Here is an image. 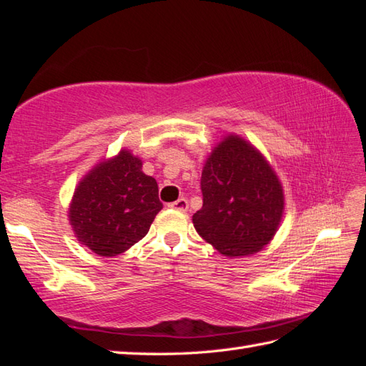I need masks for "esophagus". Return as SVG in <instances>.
<instances>
[{
    "instance_id": "esophagus-1",
    "label": "esophagus",
    "mask_w": 366,
    "mask_h": 366,
    "mask_svg": "<svg viewBox=\"0 0 366 366\" xmlns=\"http://www.w3.org/2000/svg\"><path fill=\"white\" fill-rule=\"evenodd\" d=\"M169 207L171 209H176V211L185 212L189 209V203H187V199H185V198H179L177 201H174V203H171Z\"/></svg>"
}]
</instances>
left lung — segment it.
Returning a JSON list of instances; mask_svg holds the SVG:
<instances>
[{"label":"left lung","instance_id":"1","mask_svg":"<svg viewBox=\"0 0 366 366\" xmlns=\"http://www.w3.org/2000/svg\"><path fill=\"white\" fill-rule=\"evenodd\" d=\"M203 207L193 227L206 242L228 258L261 252L278 231L285 192L259 149L228 134L207 155L201 173Z\"/></svg>","mask_w":366,"mask_h":366}]
</instances>
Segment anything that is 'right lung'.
<instances>
[{
  "label": "right lung",
  "instance_id": "obj_1",
  "mask_svg": "<svg viewBox=\"0 0 366 366\" xmlns=\"http://www.w3.org/2000/svg\"><path fill=\"white\" fill-rule=\"evenodd\" d=\"M129 149L100 160L84 174L69 204L75 237L99 256H118L142 240L163 204L152 176Z\"/></svg>",
  "mask_w": 366,
  "mask_h": 366
}]
</instances>
